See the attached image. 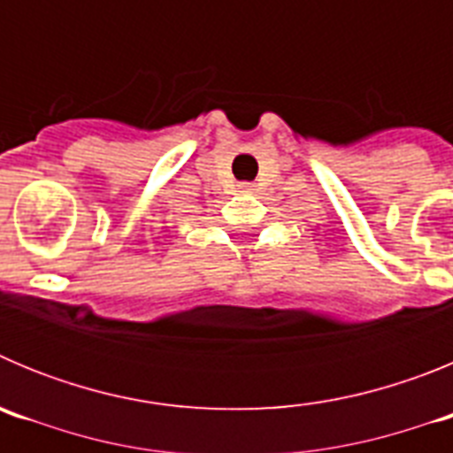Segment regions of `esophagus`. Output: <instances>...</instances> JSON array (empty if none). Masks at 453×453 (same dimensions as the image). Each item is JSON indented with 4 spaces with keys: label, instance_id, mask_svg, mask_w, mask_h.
<instances>
[{
    "label": "esophagus",
    "instance_id": "34e87169",
    "mask_svg": "<svg viewBox=\"0 0 453 453\" xmlns=\"http://www.w3.org/2000/svg\"><path fill=\"white\" fill-rule=\"evenodd\" d=\"M240 192H254V183H240Z\"/></svg>",
    "mask_w": 453,
    "mask_h": 453
}]
</instances>
